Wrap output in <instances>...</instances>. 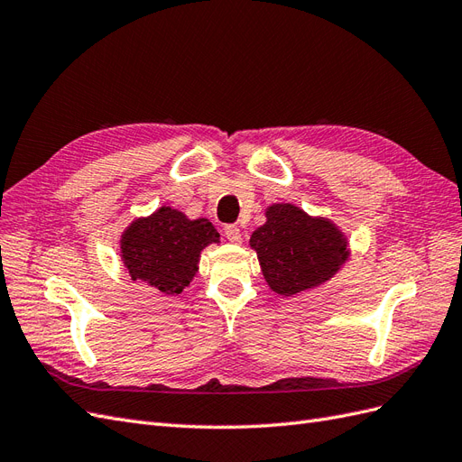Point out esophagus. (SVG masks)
Listing matches in <instances>:
<instances>
[{
	"mask_svg": "<svg viewBox=\"0 0 462 462\" xmlns=\"http://www.w3.org/2000/svg\"><path fill=\"white\" fill-rule=\"evenodd\" d=\"M226 236H227V241L233 243V245H239V243L243 241L241 229L236 227V226H227V227H226Z\"/></svg>",
	"mask_w": 462,
	"mask_h": 462,
	"instance_id": "34e87169",
	"label": "esophagus"
}]
</instances>
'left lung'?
<instances>
[{
    "label": "left lung",
    "mask_w": 462,
    "mask_h": 462,
    "mask_svg": "<svg viewBox=\"0 0 462 462\" xmlns=\"http://www.w3.org/2000/svg\"><path fill=\"white\" fill-rule=\"evenodd\" d=\"M263 279L282 297L314 289L341 270L348 243L328 217H312L295 204H272L265 223L250 235Z\"/></svg>",
    "instance_id": "8db88e82"
}]
</instances>
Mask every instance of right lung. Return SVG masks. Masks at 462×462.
<instances>
[{"label": "right lung", "mask_w": 462, "mask_h": 462, "mask_svg": "<svg viewBox=\"0 0 462 462\" xmlns=\"http://www.w3.org/2000/svg\"><path fill=\"white\" fill-rule=\"evenodd\" d=\"M212 243H219V233L206 217L189 219L179 209L162 206L123 231L121 260L133 282L179 295L197 275L200 253Z\"/></svg>", "instance_id": "1"}]
</instances>
